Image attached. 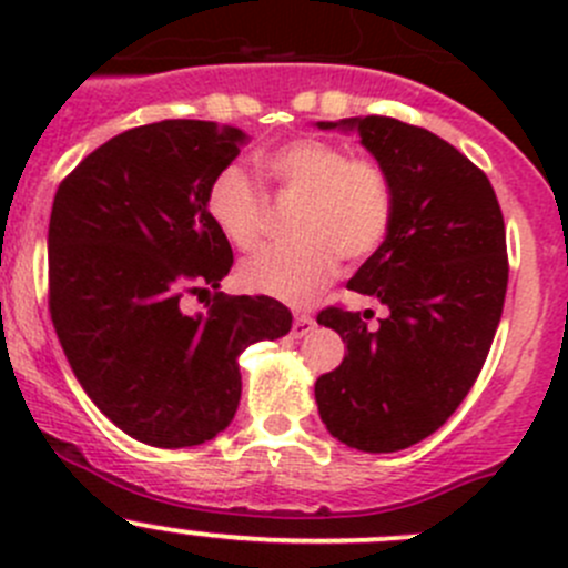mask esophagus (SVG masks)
Here are the masks:
<instances>
[{
    "label": "esophagus",
    "instance_id": "1",
    "mask_svg": "<svg viewBox=\"0 0 568 568\" xmlns=\"http://www.w3.org/2000/svg\"><path fill=\"white\" fill-rule=\"evenodd\" d=\"M313 329H316V321H313L311 316H305V313H296V316H294V329H291V335H294V337H305V335H311Z\"/></svg>",
    "mask_w": 568,
    "mask_h": 568
}]
</instances>
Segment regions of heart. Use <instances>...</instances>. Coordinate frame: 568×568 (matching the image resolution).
Wrapping results in <instances>:
<instances>
[{"mask_svg": "<svg viewBox=\"0 0 568 568\" xmlns=\"http://www.w3.org/2000/svg\"><path fill=\"white\" fill-rule=\"evenodd\" d=\"M257 168L277 192L302 197V209L294 244L266 247L239 266V283L252 294L305 305L335 277L337 257L363 263L385 247L395 189L379 162L348 156L337 142L296 136L257 153ZM205 211L233 247L252 250L261 239L266 200L239 164L211 178Z\"/></svg>", "mask_w": 568, "mask_h": 568, "instance_id": "heart-1", "label": "heart"}]
</instances>
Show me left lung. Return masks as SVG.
Here are the masks:
<instances>
[{
	"label": "left lung",
	"instance_id": "1",
	"mask_svg": "<svg viewBox=\"0 0 568 568\" xmlns=\"http://www.w3.org/2000/svg\"><path fill=\"white\" fill-rule=\"evenodd\" d=\"M316 125L357 131L395 189L385 247L348 280L387 316L318 313L348 348L318 376V415L348 448L393 454L437 432L484 368L508 285L503 211L489 178L432 131L382 114Z\"/></svg>",
	"mask_w": 568,
	"mask_h": 568
}]
</instances>
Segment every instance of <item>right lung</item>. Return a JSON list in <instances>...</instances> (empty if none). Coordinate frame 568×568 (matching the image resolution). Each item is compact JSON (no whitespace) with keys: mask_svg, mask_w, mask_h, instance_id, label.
<instances>
[{"mask_svg":"<svg viewBox=\"0 0 568 568\" xmlns=\"http://www.w3.org/2000/svg\"><path fill=\"white\" fill-rule=\"evenodd\" d=\"M247 134L211 120H162L95 148L54 194L49 311L79 385L129 437L192 448L225 432L242 398L239 354L288 335L272 296L220 288L233 252L205 211L211 178Z\"/></svg>","mask_w":568,"mask_h":568,"instance_id":"right-lung-1","label":"right lung"}]
</instances>
